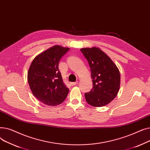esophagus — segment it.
Here are the masks:
<instances>
[{"mask_svg": "<svg viewBox=\"0 0 150 150\" xmlns=\"http://www.w3.org/2000/svg\"><path fill=\"white\" fill-rule=\"evenodd\" d=\"M70 84L71 86H75V85L77 84H78V82H77V81H76V82H71Z\"/></svg>", "mask_w": 150, "mask_h": 150, "instance_id": "1", "label": "esophagus"}]
</instances>
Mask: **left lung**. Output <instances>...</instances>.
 Listing matches in <instances>:
<instances>
[{
	"instance_id": "1",
	"label": "left lung",
	"mask_w": 150,
	"mask_h": 150,
	"mask_svg": "<svg viewBox=\"0 0 150 150\" xmlns=\"http://www.w3.org/2000/svg\"><path fill=\"white\" fill-rule=\"evenodd\" d=\"M88 60L91 71L93 87L85 93L87 103L94 107L109 104L119 91V70L108 55L98 47L80 49Z\"/></svg>"
}]
</instances>
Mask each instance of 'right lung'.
I'll use <instances>...</instances> for the list:
<instances>
[{
  "label": "right lung",
  "instance_id": "obj_1",
  "mask_svg": "<svg viewBox=\"0 0 150 150\" xmlns=\"http://www.w3.org/2000/svg\"><path fill=\"white\" fill-rule=\"evenodd\" d=\"M69 48L58 45L50 47L34 58L29 67L27 80L34 96L48 106L62 103L69 89L62 81L59 61Z\"/></svg>",
  "mask_w": 150,
  "mask_h": 150
}]
</instances>
